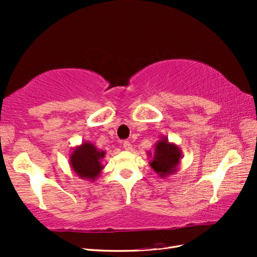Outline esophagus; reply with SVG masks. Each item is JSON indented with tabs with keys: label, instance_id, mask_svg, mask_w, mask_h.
Listing matches in <instances>:
<instances>
[{
	"label": "esophagus",
	"instance_id": "1",
	"mask_svg": "<svg viewBox=\"0 0 257 257\" xmlns=\"http://www.w3.org/2000/svg\"><path fill=\"white\" fill-rule=\"evenodd\" d=\"M123 148H124V150L131 151V150H132V145H131V143L128 142V141H124V142H123Z\"/></svg>",
	"mask_w": 257,
	"mask_h": 257
}]
</instances>
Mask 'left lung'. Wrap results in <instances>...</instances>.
Returning <instances> with one entry per match:
<instances>
[{
	"instance_id": "left-lung-1",
	"label": "left lung",
	"mask_w": 257,
	"mask_h": 257,
	"mask_svg": "<svg viewBox=\"0 0 257 257\" xmlns=\"http://www.w3.org/2000/svg\"><path fill=\"white\" fill-rule=\"evenodd\" d=\"M181 159L182 152L179 146L170 143L169 140L164 138L155 144L153 159L150 165L161 177H166L177 171Z\"/></svg>"
}]
</instances>
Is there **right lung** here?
I'll list each match as a JSON object with an SVG mask.
<instances>
[{"mask_svg":"<svg viewBox=\"0 0 257 257\" xmlns=\"http://www.w3.org/2000/svg\"><path fill=\"white\" fill-rule=\"evenodd\" d=\"M104 156L105 152L97 150L95 145L90 142H84L72 152L70 164L78 177L94 181L103 170L102 159Z\"/></svg>","mask_w":257,"mask_h":257,"instance_id":"add662e5","label":"right lung"}]
</instances>
